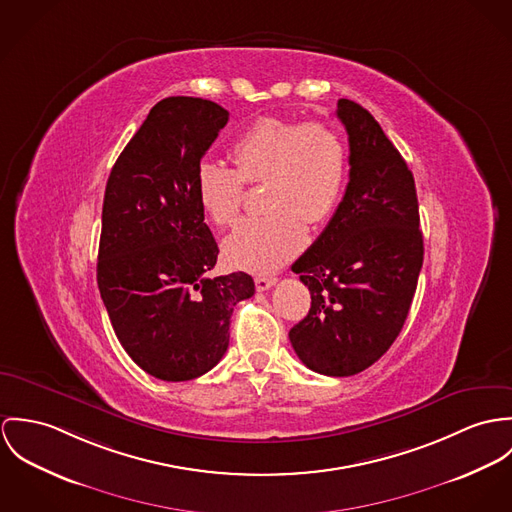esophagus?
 Segmentation results:
<instances>
[{"label":"esophagus","instance_id":"1","mask_svg":"<svg viewBox=\"0 0 512 512\" xmlns=\"http://www.w3.org/2000/svg\"><path fill=\"white\" fill-rule=\"evenodd\" d=\"M275 283H277V279H275V277H257V279H255V286H257V290H259V292L269 290V288H271Z\"/></svg>","mask_w":512,"mask_h":512}]
</instances>
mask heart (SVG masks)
Masks as SVG:
<instances>
[{
  "mask_svg": "<svg viewBox=\"0 0 512 512\" xmlns=\"http://www.w3.org/2000/svg\"><path fill=\"white\" fill-rule=\"evenodd\" d=\"M235 169L204 161L196 169V194L208 218L231 226L247 184H261V216L243 220L224 241L231 267L271 273L306 243V228L336 212L347 176V147L340 133L322 121L255 119L231 145Z\"/></svg>",
  "mask_w": 512,
  "mask_h": 512,
  "instance_id": "obj_1",
  "label": "heart"
}]
</instances>
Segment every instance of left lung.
<instances>
[{
  "mask_svg": "<svg viewBox=\"0 0 512 512\" xmlns=\"http://www.w3.org/2000/svg\"><path fill=\"white\" fill-rule=\"evenodd\" d=\"M349 137L343 200L292 265L312 304L288 338L300 361L330 377L365 371L397 340L424 259L414 176L377 119L338 102Z\"/></svg>",
  "mask_w": 512,
  "mask_h": 512,
  "instance_id": "1",
  "label": "left lung"
}]
</instances>
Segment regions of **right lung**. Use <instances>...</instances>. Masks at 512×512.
<instances>
[{
	"label": "right lung",
	"mask_w": 512,
	"mask_h": 512,
	"mask_svg": "<svg viewBox=\"0 0 512 512\" xmlns=\"http://www.w3.org/2000/svg\"><path fill=\"white\" fill-rule=\"evenodd\" d=\"M228 119L210 100H161L106 184L98 288L127 355L161 381L216 367L233 306L255 294L247 273L210 275L220 249L196 194V169Z\"/></svg>",
	"instance_id": "1"
}]
</instances>
